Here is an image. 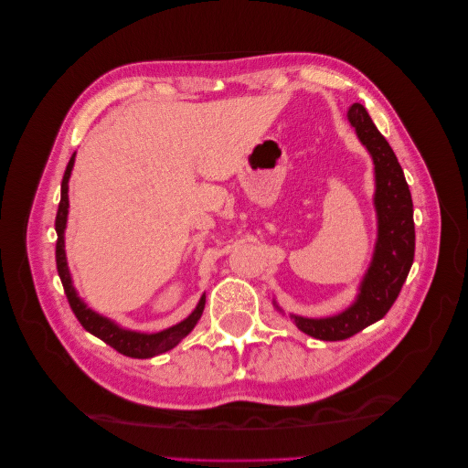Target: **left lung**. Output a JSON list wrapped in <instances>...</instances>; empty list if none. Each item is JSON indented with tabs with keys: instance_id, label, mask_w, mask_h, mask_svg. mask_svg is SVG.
<instances>
[{
	"instance_id": "8db88e82",
	"label": "left lung",
	"mask_w": 468,
	"mask_h": 468,
	"mask_svg": "<svg viewBox=\"0 0 468 468\" xmlns=\"http://www.w3.org/2000/svg\"><path fill=\"white\" fill-rule=\"evenodd\" d=\"M347 117L375 162L378 238L371 267L361 282L356 303L332 318L291 316L299 330L324 342L347 339L365 330L367 325L385 318L394 301L399 299L410 267L414 263L416 250L412 195H410L399 160L361 103H353Z\"/></svg>"
}]
</instances>
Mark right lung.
Wrapping results in <instances>:
<instances>
[{
	"label": "right lung",
	"mask_w": 468,
	"mask_h": 468,
	"mask_svg": "<svg viewBox=\"0 0 468 468\" xmlns=\"http://www.w3.org/2000/svg\"><path fill=\"white\" fill-rule=\"evenodd\" d=\"M74 158H76V154H72V158H69V162L66 165L64 179H62L60 205H58V212H56V222H54L56 234H58V239H56V269H58V275L62 281L64 292L68 296L69 308H72V313L83 325V330H88L95 337L103 339L107 346L117 349L119 353H122V356L134 357V359H148V357L162 356V353L174 349L181 342V339L195 328V324L199 322L203 310H205V296H201L199 304H197V308L193 310V314L189 318H186L177 325H172V328H167L158 334H138V332H131V330H122L117 324H112L111 320L95 314L93 310H90L78 299L76 289L72 285V277H69V271H68L66 251H64V229H66L68 205H69L68 203V179H69V174H72Z\"/></svg>",
	"instance_id": "add662e5"
}]
</instances>
